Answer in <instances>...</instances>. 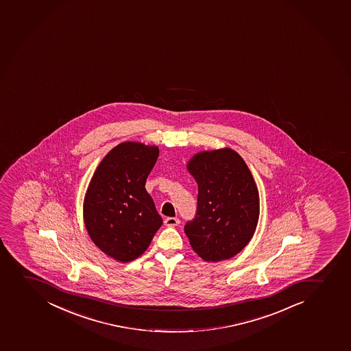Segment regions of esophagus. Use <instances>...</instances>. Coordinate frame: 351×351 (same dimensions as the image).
<instances>
[{
  "label": "esophagus",
  "mask_w": 351,
  "mask_h": 351,
  "mask_svg": "<svg viewBox=\"0 0 351 351\" xmlns=\"http://www.w3.org/2000/svg\"><path fill=\"white\" fill-rule=\"evenodd\" d=\"M180 222L181 221L178 217H167V219H165V224L167 227H175V226H178Z\"/></svg>",
  "instance_id": "34e87169"
}]
</instances>
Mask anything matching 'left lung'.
Listing matches in <instances>:
<instances>
[{
  "instance_id": "8db88e82",
  "label": "left lung",
  "mask_w": 351,
  "mask_h": 351,
  "mask_svg": "<svg viewBox=\"0 0 351 351\" xmlns=\"http://www.w3.org/2000/svg\"><path fill=\"white\" fill-rule=\"evenodd\" d=\"M188 169L198 183L195 215L184 226L192 249L206 261L234 257L252 239L259 219L252 173L230 148L198 153Z\"/></svg>"
}]
</instances>
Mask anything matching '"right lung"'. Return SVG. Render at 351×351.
I'll list each match as a JSON object with an SVG mask.
<instances>
[{"label": "right lung", "mask_w": 351, "mask_h": 351, "mask_svg": "<svg viewBox=\"0 0 351 351\" xmlns=\"http://www.w3.org/2000/svg\"><path fill=\"white\" fill-rule=\"evenodd\" d=\"M159 148L127 141L104 158L84 200V221L94 244L115 261H134L147 249L162 219L145 189Z\"/></svg>", "instance_id": "obj_1"}]
</instances>
